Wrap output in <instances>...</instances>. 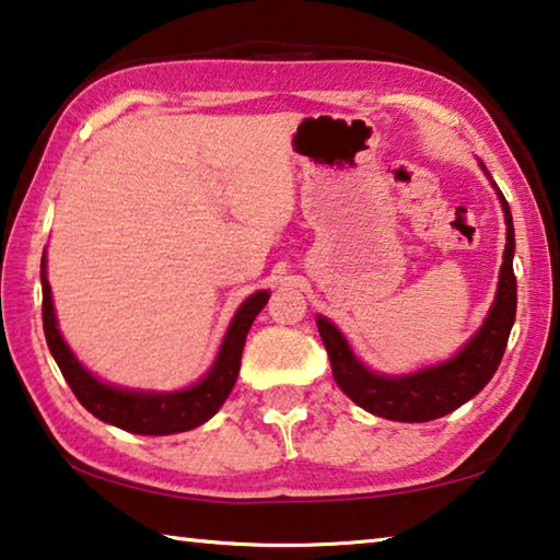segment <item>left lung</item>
Wrapping results in <instances>:
<instances>
[{
  "mask_svg": "<svg viewBox=\"0 0 560 560\" xmlns=\"http://www.w3.org/2000/svg\"><path fill=\"white\" fill-rule=\"evenodd\" d=\"M481 170L487 173L485 165ZM497 195L506 220V249L499 271L497 299L485 324L457 355L410 375H377L360 363L343 334L328 318H316L338 387L363 410L397 422H430L471 400L494 377L516 318L514 222L504 195L499 189Z\"/></svg>",
  "mask_w": 560,
  "mask_h": 560,
  "instance_id": "left-lung-1",
  "label": "left lung"
}]
</instances>
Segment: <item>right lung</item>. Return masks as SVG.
Listing matches in <instances>:
<instances>
[{
  "label": "right lung",
  "mask_w": 560,
  "mask_h": 560,
  "mask_svg": "<svg viewBox=\"0 0 560 560\" xmlns=\"http://www.w3.org/2000/svg\"><path fill=\"white\" fill-rule=\"evenodd\" d=\"M42 318H44V336L49 343L51 355L63 373L66 383L79 397V402L86 407L98 420L116 424V428L132 434H175L200 428L202 422L220 410L226 395L232 393L240 375L242 350L249 328L257 318L259 311L267 306L269 291H257L246 299L240 311H236L226 336L222 340L220 353L200 383L177 393H143V390H122L101 383L96 375H91L83 368L71 348L61 338V330L56 326L51 287L46 279V257L42 259Z\"/></svg>",
  "instance_id": "obj_1"
}]
</instances>
